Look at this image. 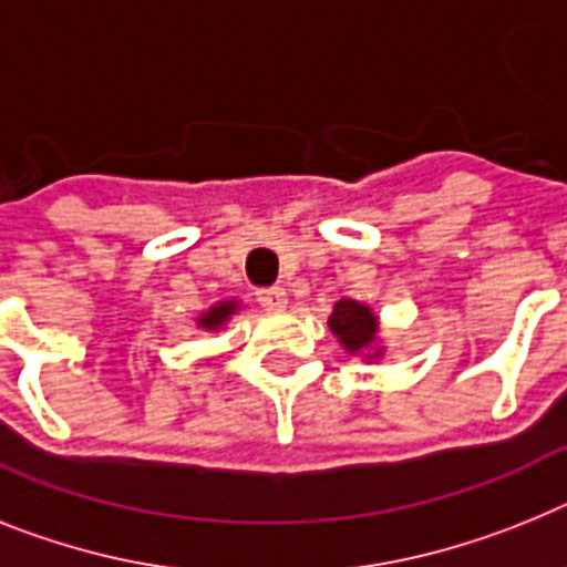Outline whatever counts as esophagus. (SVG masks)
I'll return each mask as SVG.
<instances>
[{
  "mask_svg": "<svg viewBox=\"0 0 567 567\" xmlns=\"http://www.w3.org/2000/svg\"><path fill=\"white\" fill-rule=\"evenodd\" d=\"M256 299H259L265 311H285L288 308V293H285V288L256 290Z\"/></svg>",
  "mask_w": 567,
  "mask_h": 567,
  "instance_id": "1",
  "label": "esophagus"
}]
</instances>
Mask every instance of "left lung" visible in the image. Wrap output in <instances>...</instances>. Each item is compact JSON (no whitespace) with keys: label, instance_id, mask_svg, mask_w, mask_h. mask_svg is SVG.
Here are the masks:
<instances>
[{"label":"left lung","instance_id":"obj_1","mask_svg":"<svg viewBox=\"0 0 567 567\" xmlns=\"http://www.w3.org/2000/svg\"><path fill=\"white\" fill-rule=\"evenodd\" d=\"M328 328L351 357H359L362 362L385 359L388 344L382 339V322L371 305L357 302V299H339L333 305V313L328 317Z\"/></svg>","mask_w":567,"mask_h":567}]
</instances>
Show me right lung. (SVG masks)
I'll return each mask as SVG.
<instances>
[{"instance_id":"add662e5","label":"right lung","mask_w":567,"mask_h":567,"mask_svg":"<svg viewBox=\"0 0 567 567\" xmlns=\"http://www.w3.org/2000/svg\"><path fill=\"white\" fill-rule=\"evenodd\" d=\"M239 311H243V302H239V299H219V302L210 305L208 311H202L199 317H196V328L205 333L223 331L225 324H228Z\"/></svg>"}]
</instances>
